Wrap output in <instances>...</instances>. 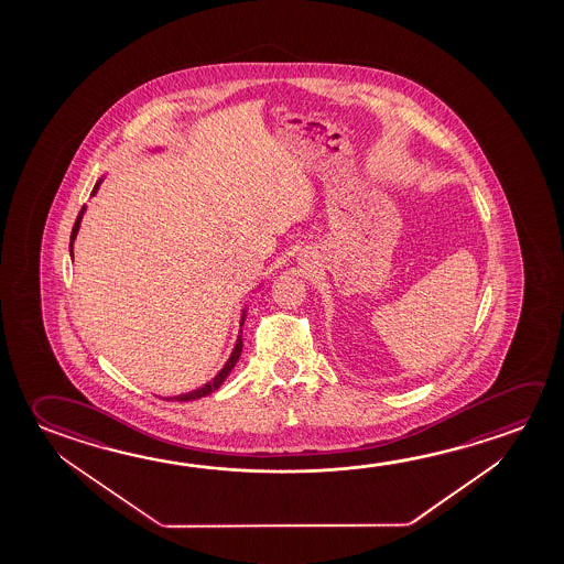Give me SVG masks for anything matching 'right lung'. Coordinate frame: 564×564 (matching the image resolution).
I'll use <instances>...</instances> for the list:
<instances>
[{
	"label": "right lung",
	"mask_w": 564,
	"mask_h": 564,
	"mask_svg": "<svg viewBox=\"0 0 564 564\" xmlns=\"http://www.w3.org/2000/svg\"><path fill=\"white\" fill-rule=\"evenodd\" d=\"M100 183H102V181H98V183H96L93 194H96ZM83 214L84 206L80 208L78 216H76V223L75 226H73V234H70V253H73V241H75L76 231H78V226H80V220H83ZM243 318H246V314L241 316V324H243ZM241 346H243V344H241V336H238V341H236V348H234V351H231L230 360L226 361V366H224L223 370H220V373H218V376H216L213 381H208L204 388L196 389V391H191V393H185V395H176V398H173V401H194V399L204 398V395H210V393H214L216 389L223 386L224 379L228 378V373H230L231 368H234V366L238 364V360H240ZM166 401H171V399H166Z\"/></svg>",
	"instance_id": "right-lung-1"
}]
</instances>
